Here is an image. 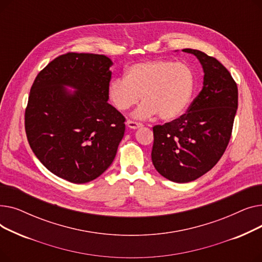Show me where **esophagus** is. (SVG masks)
I'll list each match as a JSON object with an SVG mask.
<instances>
[{"mask_svg":"<svg viewBox=\"0 0 262 262\" xmlns=\"http://www.w3.org/2000/svg\"><path fill=\"white\" fill-rule=\"evenodd\" d=\"M126 125H127L129 128H132V129H137V128H139V127H142V126H143L142 123H138V122L130 121V120H128V121L126 122Z\"/></svg>","mask_w":262,"mask_h":262,"instance_id":"esophagus-1","label":"esophagus"}]
</instances>
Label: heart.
I'll return each mask as SVG.
<instances>
[{"label": "heart", "instance_id": "b5f03b06", "mask_svg": "<svg viewBox=\"0 0 262 262\" xmlns=\"http://www.w3.org/2000/svg\"><path fill=\"white\" fill-rule=\"evenodd\" d=\"M195 76L183 62L148 60L129 66L125 77L109 82L108 99L120 112H125L137 103H143L133 117L139 120L158 116L163 121L181 117L187 109L194 90Z\"/></svg>", "mask_w": 262, "mask_h": 262}]
</instances>
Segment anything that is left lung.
Here are the masks:
<instances>
[{"label": "left lung", "instance_id": "obj_1", "mask_svg": "<svg viewBox=\"0 0 262 262\" xmlns=\"http://www.w3.org/2000/svg\"><path fill=\"white\" fill-rule=\"evenodd\" d=\"M193 54L204 70L203 88L188 112L153 127L152 161L174 183L195 181L211 170L228 145L238 108V88L227 69L199 50Z\"/></svg>", "mask_w": 262, "mask_h": 262}]
</instances>
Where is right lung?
Masks as SVG:
<instances>
[{"label": "right lung", "instance_id": "right-lung-1", "mask_svg": "<svg viewBox=\"0 0 262 262\" xmlns=\"http://www.w3.org/2000/svg\"><path fill=\"white\" fill-rule=\"evenodd\" d=\"M112 66L105 55L67 53L40 71L31 88L27 140L50 172L70 183L103 174L125 132V118L108 104Z\"/></svg>", "mask_w": 262, "mask_h": 262}]
</instances>
